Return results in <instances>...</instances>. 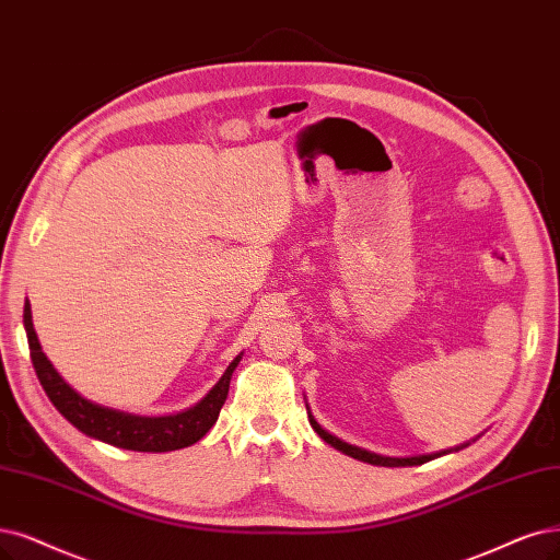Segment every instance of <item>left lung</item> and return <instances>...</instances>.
Wrapping results in <instances>:
<instances>
[{
	"mask_svg": "<svg viewBox=\"0 0 560 560\" xmlns=\"http://www.w3.org/2000/svg\"><path fill=\"white\" fill-rule=\"evenodd\" d=\"M308 422H312L314 431L318 433V436H320L325 443H329L332 447H337L339 452L348 454V457L366 462V464H374V466H420V464H424V462H431V459L441 457V452H439V454H424V457H408V459L381 457V454H376V452H369V450H362V447H355V445H348V443H343L341 439L332 436V433H327V431L314 420V416H308ZM443 454H445V452H443Z\"/></svg>",
	"mask_w": 560,
	"mask_h": 560,
	"instance_id": "1",
	"label": "left lung"
}]
</instances>
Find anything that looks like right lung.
<instances>
[{
  "instance_id": "obj_1",
  "label": "right lung",
  "mask_w": 560,
  "mask_h": 560,
  "mask_svg": "<svg viewBox=\"0 0 560 560\" xmlns=\"http://www.w3.org/2000/svg\"><path fill=\"white\" fill-rule=\"evenodd\" d=\"M23 323H25V332L30 341V355H32L34 371L40 385H44L48 399L52 401V406L82 433L124 450L171 452V450L189 447L198 443L205 433L214 427L221 406L225 404L233 371L240 364V355H237L231 362V366L225 369L221 381L210 389V395L194 408L177 412V416L140 418V416H131V412L103 408L98 404L88 401L85 397H80L78 392L57 374L50 360L44 355V350H40V343L36 339L34 325H32L30 302H25Z\"/></svg>"
}]
</instances>
